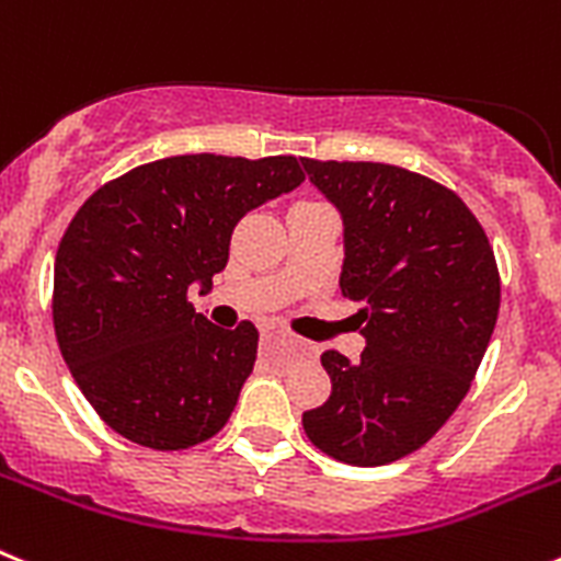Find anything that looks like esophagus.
I'll return each mask as SVG.
<instances>
[{
	"mask_svg": "<svg viewBox=\"0 0 561 561\" xmlns=\"http://www.w3.org/2000/svg\"><path fill=\"white\" fill-rule=\"evenodd\" d=\"M272 340H284V336H280V334H264V342H272ZM289 345H291V351H300V345H297L295 340H289Z\"/></svg>",
	"mask_w": 561,
	"mask_h": 561,
	"instance_id": "esophagus-1",
	"label": "esophagus"
}]
</instances>
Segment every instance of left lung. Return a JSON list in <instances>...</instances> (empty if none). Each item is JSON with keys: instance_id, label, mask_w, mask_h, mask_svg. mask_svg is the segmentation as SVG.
Instances as JSON below:
<instances>
[{"instance_id": "1", "label": "left lung", "mask_w": 561, "mask_h": 561, "mask_svg": "<svg viewBox=\"0 0 561 561\" xmlns=\"http://www.w3.org/2000/svg\"><path fill=\"white\" fill-rule=\"evenodd\" d=\"M342 219L340 289L365 336L359 362L325 351V404L304 413L317 449L385 466L424 447L472 385L500 309L494 252L438 182L381 162L304 160Z\"/></svg>"}]
</instances>
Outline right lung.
Returning <instances> with one entry per match:
<instances>
[{
  "mask_svg": "<svg viewBox=\"0 0 561 561\" xmlns=\"http://www.w3.org/2000/svg\"><path fill=\"white\" fill-rule=\"evenodd\" d=\"M300 182L295 157L185 153L83 202L58 244L53 323L78 388L114 433L171 453L225 427L257 331L213 325L187 289L207 295L238 221Z\"/></svg>",
  "mask_w": 561,
  "mask_h": 561,
  "instance_id": "right-lung-1",
  "label": "right lung"
}]
</instances>
